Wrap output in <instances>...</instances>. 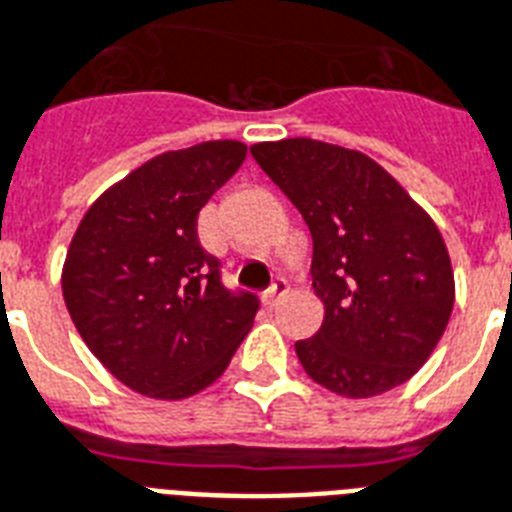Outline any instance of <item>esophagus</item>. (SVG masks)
<instances>
[{
    "mask_svg": "<svg viewBox=\"0 0 512 512\" xmlns=\"http://www.w3.org/2000/svg\"><path fill=\"white\" fill-rule=\"evenodd\" d=\"M286 294H289V281H286L284 276H278L276 281L270 284V289H268V294H265V299H268V305L273 307V305H278V302H281V299H284Z\"/></svg>",
    "mask_w": 512,
    "mask_h": 512,
    "instance_id": "obj_1",
    "label": "esophagus"
}]
</instances>
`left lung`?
<instances>
[{"label":"left lung","mask_w":512,"mask_h":512,"mask_svg":"<svg viewBox=\"0 0 512 512\" xmlns=\"http://www.w3.org/2000/svg\"><path fill=\"white\" fill-rule=\"evenodd\" d=\"M249 152L313 236L310 273L326 315L313 339L294 344L307 376L350 400L405 384L455 305L450 252L431 215L357 149L297 136Z\"/></svg>","instance_id":"8db88e82"}]
</instances>
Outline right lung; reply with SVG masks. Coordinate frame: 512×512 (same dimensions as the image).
<instances>
[{
	"label": "right lung",
	"instance_id": "1",
	"mask_svg": "<svg viewBox=\"0 0 512 512\" xmlns=\"http://www.w3.org/2000/svg\"><path fill=\"white\" fill-rule=\"evenodd\" d=\"M247 157L220 139L162 152L112 184L78 223L62 297L94 357L128 389L186 400L226 371L255 323L197 239L199 210Z\"/></svg>",
	"mask_w": 512,
	"mask_h": 512
}]
</instances>
